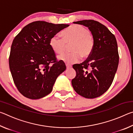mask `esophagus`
<instances>
[{
    "mask_svg": "<svg viewBox=\"0 0 133 133\" xmlns=\"http://www.w3.org/2000/svg\"><path fill=\"white\" fill-rule=\"evenodd\" d=\"M71 66H69V65L66 64V68H67V69H69L70 68H71Z\"/></svg>",
    "mask_w": 133,
    "mask_h": 133,
    "instance_id": "34e87169",
    "label": "esophagus"
}]
</instances>
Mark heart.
Here are the masks:
<instances>
[{
	"mask_svg": "<svg viewBox=\"0 0 133 133\" xmlns=\"http://www.w3.org/2000/svg\"><path fill=\"white\" fill-rule=\"evenodd\" d=\"M63 38L59 35L53 36L50 39V46L54 52L61 54L66 50L67 45H71V53H66L59 56V58L67 64L78 62L82 57H90L94 49V39L89 30L80 24L72 25L63 31Z\"/></svg>",
	"mask_w": 133,
	"mask_h": 133,
	"instance_id": "heart-1",
	"label": "heart"
}]
</instances>
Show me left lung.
Instances as JSON below:
<instances>
[{
    "mask_svg": "<svg viewBox=\"0 0 133 133\" xmlns=\"http://www.w3.org/2000/svg\"><path fill=\"white\" fill-rule=\"evenodd\" d=\"M73 23L89 29L94 39V49L84 62L73 66L76 76L71 80L72 86L76 93L85 98L98 97L109 89L117 70V43L114 35L100 22L83 20Z\"/></svg>",
    "mask_w": 133,
    "mask_h": 133,
    "instance_id": "obj_1",
    "label": "left lung"
}]
</instances>
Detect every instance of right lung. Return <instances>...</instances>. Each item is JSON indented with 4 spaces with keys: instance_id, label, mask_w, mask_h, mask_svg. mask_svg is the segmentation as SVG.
Here are the masks:
<instances>
[{
    "instance_id": "add662e5",
    "label": "right lung",
    "mask_w": 133,
    "mask_h": 133,
    "mask_svg": "<svg viewBox=\"0 0 133 133\" xmlns=\"http://www.w3.org/2000/svg\"><path fill=\"white\" fill-rule=\"evenodd\" d=\"M69 26L33 22L13 39L9 68L16 86L24 97L39 99L48 95L56 78L66 69L64 63L57 60L49 42L53 36Z\"/></svg>"
}]
</instances>
